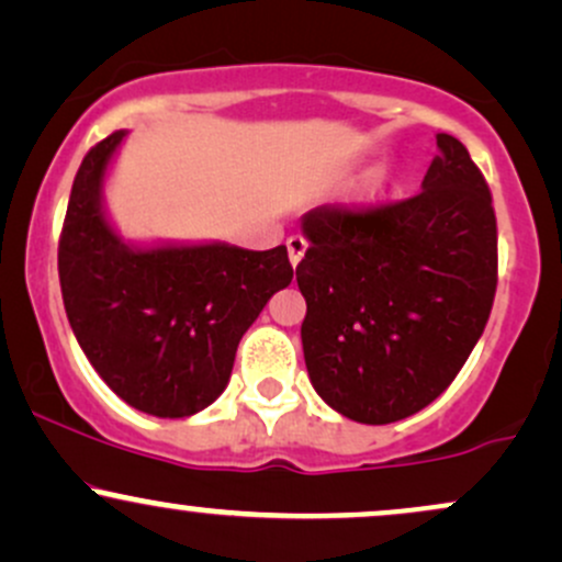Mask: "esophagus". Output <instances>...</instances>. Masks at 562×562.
Here are the masks:
<instances>
[{"mask_svg":"<svg viewBox=\"0 0 562 562\" xmlns=\"http://www.w3.org/2000/svg\"><path fill=\"white\" fill-rule=\"evenodd\" d=\"M306 248H308L306 237H301V235H290L288 237V259H290V263H293V267H299V261L303 259V254H306Z\"/></svg>","mask_w":562,"mask_h":562,"instance_id":"esophagus-1","label":"esophagus"}]
</instances>
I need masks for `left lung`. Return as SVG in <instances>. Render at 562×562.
Returning <instances> with one entry per match:
<instances>
[{"label":"left lung","instance_id":"obj_1","mask_svg":"<svg viewBox=\"0 0 562 562\" xmlns=\"http://www.w3.org/2000/svg\"><path fill=\"white\" fill-rule=\"evenodd\" d=\"M423 190L303 216V359L314 391L348 420H404L449 389L496 293L492 190L468 147L436 134Z\"/></svg>","mask_w":562,"mask_h":562}]
</instances>
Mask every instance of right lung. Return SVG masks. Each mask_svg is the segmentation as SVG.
Listing matches in <instances>:
<instances>
[{
  "label": "right lung",
  "mask_w": 562,
  "mask_h": 562,
  "mask_svg": "<svg viewBox=\"0 0 562 562\" xmlns=\"http://www.w3.org/2000/svg\"><path fill=\"white\" fill-rule=\"evenodd\" d=\"M126 132L97 142L70 190L57 272L76 340L97 375L156 417H190L227 389L237 344L293 280L288 248L182 245L134 250L100 209V184Z\"/></svg>",
  "instance_id": "right-lung-1"
}]
</instances>
